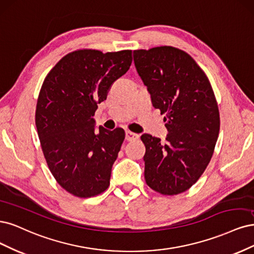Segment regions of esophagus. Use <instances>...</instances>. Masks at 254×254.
<instances>
[{
    "mask_svg": "<svg viewBox=\"0 0 254 254\" xmlns=\"http://www.w3.org/2000/svg\"><path fill=\"white\" fill-rule=\"evenodd\" d=\"M136 139H138L137 134H134L132 132H129V130H127L126 132V140L127 141H134V140H136Z\"/></svg>",
    "mask_w": 254,
    "mask_h": 254,
    "instance_id": "1",
    "label": "esophagus"
}]
</instances>
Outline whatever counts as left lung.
Masks as SVG:
<instances>
[{"instance_id":"obj_1","label":"left lung","mask_w":254,"mask_h":254,"mask_svg":"<svg viewBox=\"0 0 254 254\" xmlns=\"http://www.w3.org/2000/svg\"><path fill=\"white\" fill-rule=\"evenodd\" d=\"M137 72L169 134L165 142L141 135L144 178L162 195L187 191L198 181L213 155L219 112L210 81L192 57L172 46L134 51Z\"/></svg>"}]
</instances>
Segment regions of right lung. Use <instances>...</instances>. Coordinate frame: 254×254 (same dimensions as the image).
Wrapping results in <instances>:
<instances>
[{
  "label": "right lung",
  "mask_w": 254,
  "mask_h": 254,
  "mask_svg": "<svg viewBox=\"0 0 254 254\" xmlns=\"http://www.w3.org/2000/svg\"><path fill=\"white\" fill-rule=\"evenodd\" d=\"M132 64V51L79 50L47 73L36 109V127L45 160L64 190L87 198L110 186L125 130H95L93 116L112 84Z\"/></svg>",
  "instance_id": "obj_1"
}]
</instances>
